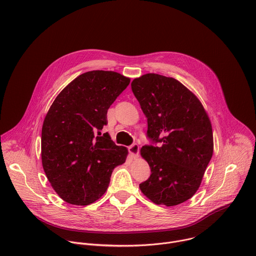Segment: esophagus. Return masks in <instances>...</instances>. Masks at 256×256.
Wrapping results in <instances>:
<instances>
[{"label":"esophagus","mask_w":256,"mask_h":256,"mask_svg":"<svg viewBox=\"0 0 256 256\" xmlns=\"http://www.w3.org/2000/svg\"><path fill=\"white\" fill-rule=\"evenodd\" d=\"M138 151H140V147H138V146L136 144H132L130 147L128 148V152H130V156H132L134 159L138 158Z\"/></svg>","instance_id":"obj_1"}]
</instances>
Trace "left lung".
Masks as SVG:
<instances>
[{
	"label": "left lung",
	"instance_id": "8db88e82",
	"mask_svg": "<svg viewBox=\"0 0 256 256\" xmlns=\"http://www.w3.org/2000/svg\"><path fill=\"white\" fill-rule=\"evenodd\" d=\"M132 90L148 118V136L161 142L140 151L151 168L140 190L156 204L184 202L198 192L212 156L210 120L200 99L174 78L149 72L134 79Z\"/></svg>",
	"mask_w": 256,
	"mask_h": 256
}]
</instances>
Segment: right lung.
<instances>
[{"instance_id": "right-lung-1", "label": "right lung", "mask_w": 256, "mask_h": 256, "mask_svg": "<svg viewBox=\"0 0 256 256\" xmlns=\"http://www.w3.org/2000/svg\"><path fill=\"white\" fill-rule=\"evenodd\" d=\"M130 79L114 70H90L56 96L42 130V162L50 186L68 204L88 206L107 190L114 169L128 151L107 132V110Z\"/></svg>"}]
</instances>
